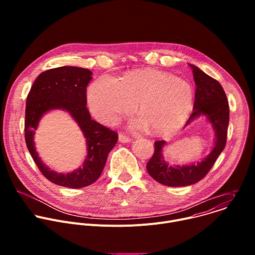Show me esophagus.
I'll list each match as a JSON object with an SVG mask.
<instances>
[{
  "label": "esophagus",
  "mask_w": 255,
  "mask_h": 255,
  "mask_svg": "<svg viewBox=\"0 0 255 255\" xmlns=\"http://www.w3.org/2000/svg\"><path fill=\"white\" fill-rule=\"evenodd\" d=\"M119 141L122 142V143H127V142H130L131 139H130L129 136H127V135H125L124 133L120 132V133H119Z\"/></svg>",
  "instance_id": "obj_1"
}]
</instances>
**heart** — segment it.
Wrapping results in <instances>:
<instances>
[{
	"label": "heart",
	"instance_id": "b5f03b06",
	"mask_svg": "<svg viewBox=\"0 0 255 255\" xmlns=\"http://www.w3.org/2000/svg\"><path fill=\"white\" fill-rule=\"evenodd\" d=\"M192 85L157 69H140L120 80L103 76L88 92L93 115L105 124L116 123L122 115L136 109L140 116L132 122L134 129H145L158 135L175 132L188 120L194 106Z\"/></svg>",
	"mask_w": 255,
	"mask_h": 255
}]
</instances>
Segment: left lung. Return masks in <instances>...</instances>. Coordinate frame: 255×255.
I'll use <instances>...</instances> for the list:
<instances>
[{
    "label": "left lung",
    "instance_id": "left-lung-1",
    "mask_svg": "<svg viewBox=\"0 0 255 255\" xmlns=\"http://www.w3.org/2000/svg\"><path fill=\"white\" fill-rule=\"evenodd\" d=\"M190 66L196 83V94L193 113L186 125L201 115L206 116L215 130V146L200 162L173 166L168 164L162 155L165 141H155L154 153L147 162L146 168L151 177L168 187H186L198 183L210 171L226 145L229 124V105L226 94L219 82L206 75L196 65L190 64Z\"/></svg>",
    "mask_w": 255,
    "mask_h": 255
}]
</instances>
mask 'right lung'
I'll use <instances>...</instances> for the list:
<instances>
[{"label": "right lung", "instance_id": "obj_1", "mask_svg": "<svg viewBox=\"0 0 255 255\" xmlns=\"http://www.w3.org/2000/svg\"><path fill=\"white\" fill-rule=\"evenodd\" d=\"M92 71L77 66H60L45 70L35 80L27 96L25 111V141L41 173L51 183L71 189L88 187L100 177L109 152L118 141V134L92 120L87 108V86ZM61 108L80 126L87 140L88 155L83 166L68 174H58L46 167L35 152L33 134L47 111Z\"/></svg>", "mask_w": 255, "mask_h": 255}]
</instances>
